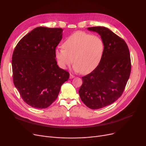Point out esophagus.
Here are the masks:
<instances>
[{
    "label": "esophagus",
    "instance_id": "esophagus-1",
    "mask_svg": "<svg viewBox=\"0 0 146 146\" xmlns=\"http://www.w3.org/2000/svg\"><path fill=\"white\" fill-rule=\"evenodd\" d=\"M75 78V76H73V74H70V79H73V78Z\"/></svg>",
    "mask_w": 146,
    "mask_h": 146
}]
</instances>
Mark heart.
I'll return each instance as SVG.
<instances>
[{
  "instance_id": "heart-1",
  "label": "heart",
  "mask_w": 146,
  "mask_h": 146,
  "mask_svg": "<svg viewBox=\"0 0 146 146\" xmlns=\"http://www.w3.org/2000/svg\"><path fill=\"white\" fill-rule=\"evenodd\" d=\"M63 48H57L55 56L62 68L73 62L76 71L82 74L92 72L100 63L104 51V44L97 35L77 32L69 36L63 44Z\"/></svg>"
}]
</instances>
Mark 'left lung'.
<instances>
[{
    "label": "left lung",
    "mask_w": 146,
    "mask_h": 146,
    "mask_svg": "<svg viewBox=\"0 0 146 146\" xmlns=\"http://www.w3.org/2000/svg\"><path fill=\"white\" fill-rule=\"evenodd\" d=\"M88 29L101 35L104 51L95 70L82 78L79 94L88 108L98 110L112 104L122 95L131 73V58L125 41L110 29L104 27Z\"/></svg>",
    "instance_id": "obj_1"
}]
</instances>
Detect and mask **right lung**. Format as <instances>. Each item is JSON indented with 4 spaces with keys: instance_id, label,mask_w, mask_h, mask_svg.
Here are the masks:
<instances>
[{
    "instance_id": "1",
    "label": "right lung",
    "mask_w": 146,
    "mask_h": 146,
    "mask_svg": "<svg viewBox=\"0 0 146 146\" xmlns=\"http://www.w3.org/2000/svg\"><path fill=\"white\" fill-rule=\"evenodd\" d=\"M63 29L37 27L15 47L12 60L13 80L24 101L38 109L47 108L57 99L68 72L60 68L56 48Z\"/></svg>"
}]
</instances>
